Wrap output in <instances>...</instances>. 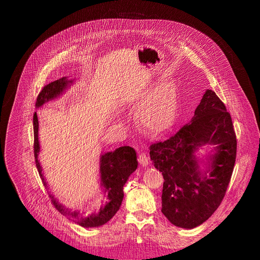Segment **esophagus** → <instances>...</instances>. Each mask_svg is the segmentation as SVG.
Masks as SVG:
<instances>
[{"label": "esophagus", "instance_id": "1", "mask_svg": "<svg viewBox=\"0 0 260 260\" xmlns=\"http://www.w3.org/2000/svg\"><path fill=\"white\" fill-rule=\"evenodd\" d=\"M138 161H139V165L141 167H146L148 165V158L147 156L144 154V153H141L139 155V158H138Z\"/></svg>", "mask_w": 260, "mask_h": 260}]
</instances>
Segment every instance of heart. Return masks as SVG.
Masks as SVG:
<instances>
[{
	"label": "heart",
	"mask_w": 260,
	"mask_h": 260,
	"mask_svg": "<svg viewBox=\"0 0 260 260\" xmlns=\"http://www.w3.org/2000/svg\"><path fill=\"white\" fill-rule=\"evenodd\" d=\"M176 102L171 83H159L137 108L141 128L149 134H159L171 127L175 120Z\"/></svg>",
	"instance_id": "heart-1"
}]
</instances>
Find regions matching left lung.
I'll return each mask as SVG.
<instances>
[{
	"instance_id": "obj_1",
	"label": "left lung",
	"mask_w": 260,
	"mask_h": 260,
	"mask_svg": "<svg viewBox=\"0 0 260 260\" xmlns=\"http://www.w3.org/2000/svg\"><path fill=\"white\" fill-rule=\"evenodd\" d=\"M236 147L231 116L211 89L188 123L170 139L151 145V160L165 179L161 212L171 223L190 230L213 215L225 195ZM201 149H206L204 155Z\"/></svg>"
}]
</instances>
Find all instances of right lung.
Here are the masks:
<instances>
[{"label":"right lung","instance_id":"obj_1","mask_svg":"<svg viewBox=\"0 0 260 260\" xmlns=\"http://www.w3.org/2000/svg\"><path fill=\"white\" fill-rule=\"evenodd\" d=\"M74 83L75 79L63 77L44 86L37 98V109L61 97ZM34 134L36 166L41 179H42L47 189L49 198L51 199V202L56 207V209L62 215L67 217L68 219L83 228H98L111 220L120 209L123 197H124L123 186L128 180L129 176L138 167L137 153H136L135 149L131 146H121L116 148L114 152L101 153L99 158V180L103 194V204L98 211H93L91 214L85 215L86 213L84 211L73 210L64 206L49 190L48 184L42 172V167H41L39 161L41 146L39 141V121L37 112L34 115Z\"/></svg>","mask_w":260,"mask_h":260}]
</instances>
